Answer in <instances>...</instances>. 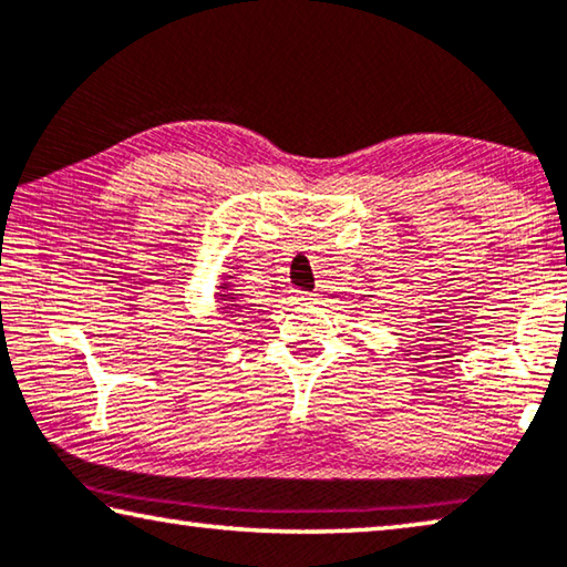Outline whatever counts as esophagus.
<instances>
[{
	"mask_svg": "<svg viewBox=\"0 0 567 567\" xmlns=\"http://www.w3.org/2000/svg\"><path fill=\"white\" fill-rule=\"evenodd\" d=\"M292 300L298 305H305V302H312L316 300V295L308 292V290H292Z\"/></svg>",
	"mask_w": 567,
	"mask_h": 567,
	"instance_id": "obj_1",
	"label": "esophagus"
}]
</instances>
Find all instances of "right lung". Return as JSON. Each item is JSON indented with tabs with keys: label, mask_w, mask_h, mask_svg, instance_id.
<instances>
[{
	"label": "right lung",
	"mask_w": 567,
	"mask_h": 567,
	"mask_svg": "<svg viewBox=\"0 0 567 567\" xmlns=\"http://www.w3.org/2000/svg\"><path fill=\"white\" fill-rule=\"evenodd\" d=\"M221 300H229L231 302V300H235V295H221ZM231 308L239 310V305H231Z\"/></svg>",
	"instance_id": "right-lung-1"
}]
</instances>
